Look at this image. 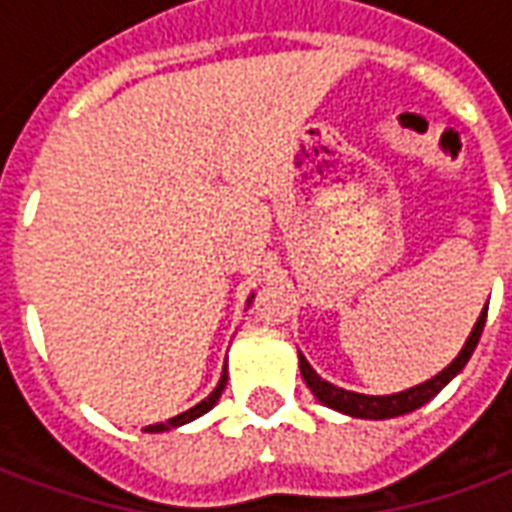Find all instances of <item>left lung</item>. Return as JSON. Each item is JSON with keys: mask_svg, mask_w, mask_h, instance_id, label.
<instances>
[{"mask_svg": "<svg viewBox=\"0 0 512 512\" xmlns=\"http://www.w3.org/2000/svg\"><path fill=\"white\" fill-rule=\"evenodd\" d=\"M485 315H488V304H485V310L480 312V318L474 323L472 334H469V340L463 343L461 354L452 359L450 365L441 370L439 376H433L425 384H417L406 389V392H397V395H359V392H348L343 386H334L329 381H323L315 370L310 367V362L299 354V370L307 386L312 389V395L321 400L323 406L334 408V411H343L348 417H359V419H389V417H400V414H411V411H417L419 406H425L430 397H436L444 389V386L450 384L452 378L461 373L466 362H469V356L474 354V348L480 343V334H483L485 326Z\"/></svg>", "mask_w": 512, "mask_h": 512, "instance_id": "obj_1", "label": "left lung"}]
</instances>
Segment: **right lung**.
Instances as JSON below:
<instances>
[{"label":"right lung","mask_w":512,"mask_h":512,"mask_svg":"<svg viewBox=\"0 0 512 512\" xmlns=\"http://www.w3.org/2000/svg\"><path fill=\"white\" fill-rule=\"evenodd\" d=\"M252 299H255V296H249V301H252ZM249 301H246V304H249ZM224 384H227V367H224V373H222V378H219L216 389H213L211 395L205 397V400H200L197 406L189 408V411H183V414H178V417L167 419V422H158V425H147L145 430H147V433H158V430H172V428H180V425H186V422H191V419L202 417L205 411H211V408L216 406V400H219V397H222V392H224Z\"/></svg>","instance_id":"obj_1"}]
</instances>
